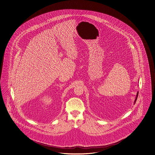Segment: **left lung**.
<instances>
[{
  "instance_id": "8db88e82",
  "label": "left lung",
  "mask_w": 155,
  "mask_h": 155,
  "mask_svg": "<svg viewBox=\"0 0 155 155\" xmlns=\"http://www.w3.org/2000/svg\"><path fill=\"white\" fill-rule=\"evenodd\" d=\"M138 93H139V92H137V95H136V99H135V101H134V104L136 103V101H137V97H138Z\"/></svg>"
}]
</instances>
